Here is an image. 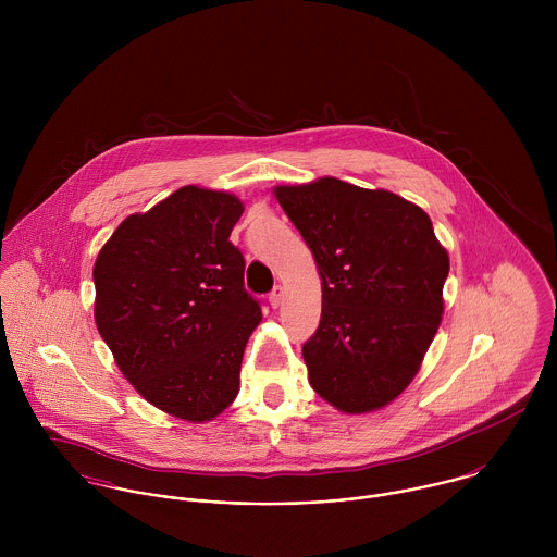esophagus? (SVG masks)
Instances as JSON below:
<instances>
[{
	"label": "esophagus",
	"instance_id": "1",
	"mask_svg": "<svg viewBox=\"0 0 557 557\" xmlns=\"http://www.w3.org/2000/svg\"><path fill=\"white\" fill-rule=\"evenodd\" d=\"M283 298H285V289H283L281 285H276V287L272 289V294H270V305H272V309H278V307L283 305Z\"/></svg>",
	"mask_w": 557,
	"mask_h": 557
}]
</instances>
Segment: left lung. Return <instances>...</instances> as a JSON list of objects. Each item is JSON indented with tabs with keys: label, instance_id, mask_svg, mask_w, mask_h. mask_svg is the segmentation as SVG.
Listing matches in <instances>:
<instances>
[{
	"label": "left lung",
	"instance_id": "1",
	"mask_svg": "<svg viewBox=\"0 0 557 557\" xmlns=\"http://www.w3.org/2000/svg\"><path fill=\"white\" fill-rule=\"evenodd\" d=\"M321 276V319L302 345L309 382L345 413L397 398L440 327L450 270L426 212L336 177L276 186Z\"/></svg>",
	"mask_w": 557,
	"mask_h": 557
}]
</instances>
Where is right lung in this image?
<instances>
[{
	"mask_svg": "<svg viewBox=\"0 0 557 557\" xmlns=\"http://www.w3.org/2000/svg\"><path fill=\"white\" fill-rule=\"evenodd\" d=\"M244 206L184 186L113 232L94 263V318L124 377L162 411L206 422L234 403L261 321L230 242Z\"/></svg>",
	"mask_w": 557,
	"mask_h": 557,
	"instance_id": "add662e5",
	"label": "right lung"
}]
</instances>
